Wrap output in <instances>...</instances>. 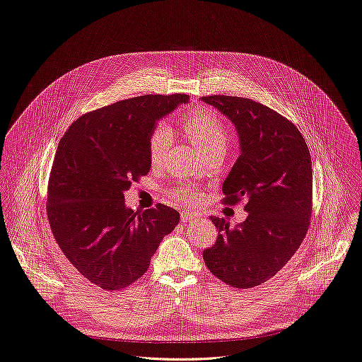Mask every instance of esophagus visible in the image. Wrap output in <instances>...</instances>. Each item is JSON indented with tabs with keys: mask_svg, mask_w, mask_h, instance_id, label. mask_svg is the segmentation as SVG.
Instances as JSON below:
<instances>
[{
	"mask_svg": "<svg viewBox=\"0 0 362 362\" xmlns=\"http://www.w3.org/2000/svg\"><path fill=\"white\" fill-rule=\"evenodd\" d=\"M196 219V215L194 214H190V212H181V221L182 222H190Z\"/></svg>",
	"mask_w": 362,
	"mask_h": 362,
	"instance_id": "34e87169",
	"label": "esophagus"
}]
</instances>
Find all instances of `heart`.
Returning a JSON list of instances; mask_svg holds the SVG:
<instances>
[{"mask_svg": "<svg viewBox=\"0 0 362 362\" xmlns=\"http://www.w3.org/2000/svg\"><path fill=\"white\" fill-rule=\"evenodd\" d=\"M184 128L190 135L194 146L203 153H209L216 148L226 150L228 144V131L223 120L211 109L194 107L187 113L184 119ZM172 144V131L168 125H158L150 134L148 139V159L153 166L163 163ZM174 197L181 203L194 200L196 194L187 187H177L172 192Z\"/></svg>", "mask_w": 362, "mask_h": 362, "instance_id": "heart-1", "label": "heart"}]
</instances>
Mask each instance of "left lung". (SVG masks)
<instances>
[{"label": "left lung", "instance_id": "left-lung-1", "mask_svg": "<svg viewBox=\"0 0 362 362\" xmlns=\"http://www.w3.org/2000/svg\"><path fill=\"white\" fill-rule=\"evenodd\" d=\"M235 127L240 156L222 184L223 203L245 200L247 218L233 228L211 216L218 238L203 252L209 271L233 287L274 277L299 249L313 212V163L302 134L275 110L250 98L202 97Z\"/></svg>", "mask_w": 362, "mask_h": 362}]
</instances>
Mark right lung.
Wrapping results in <instances>:
<instances>
[{"label": "right lung", "instance_id": "obj_1", "mask_svg": "<svg viewBox=\"0 0 362 362\" xmlns=\"http://www.w3.org/2000/svg\"><path fill=\"white\" fill-rule=\"evenodd\" d=\"M188 95H141L81 116L59 143L47 215L72 265L105 290L125 288L148 269L180 212L158 204L134 212L124 193L150 170L148 139L158 120Z\"/></svg>", "mask_w": 362, "mask_h": 362}]
</instances>
